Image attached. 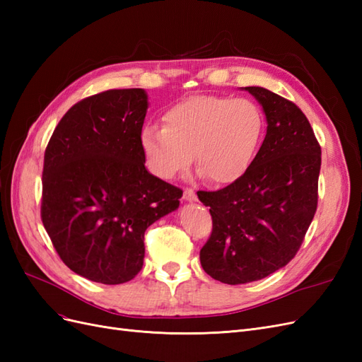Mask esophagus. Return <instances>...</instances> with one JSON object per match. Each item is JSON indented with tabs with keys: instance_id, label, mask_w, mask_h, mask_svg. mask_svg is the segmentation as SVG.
Wrapping results in <instances>:
<instances>
[{
	"instance_id": "1",
	"label": "esophagus",
	"mask_w": 362,
	"mask_h": 362,
	"mask_svg": "<svg viewBox=\"0 0 362 362\" xmlns=\"http://www.w3.org/2000/svg\"><path fill=\"white\" fill-rule=\"evenodd\" d=\"M182 198H184V201H187V202H194L196 199H198V196H196L193 189H185Z\"/></svg>"
}]
</instances>
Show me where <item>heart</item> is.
<instances>
[{"mask_svg":"<svg viewBox=\"0 0 362 362\" xmlns=\"http://www.w3.org/2000/svg\"><path fill=\"white\" fill-rule=\"evenodd\" d=\"M163 124L140 131L146 168L172 180L194 157L199 175L217 185L233 184L249 170L264 131L259 107L231 96L189 98L169 107Z\"/></svg>","mask_w":362,"mask_h":362,"instance_id":"obj_1","label":"heart"}]
</instances>
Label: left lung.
<instances>
[{
  "label": "left lung",
  "mask_w": 362,
  "mask_h": 362,
  "mask_svg": "<svg viewBox=\"0 0 362 362\" xmlns=\"http://www.w3.org/2000/svg\"><path fill=\"white\" fill-rule=\"evenodd\" d=\"M267 120L249 170L217 192H198L213 231L202 269L229 286L266 278L298 254L317 210L322 149L300 108L264 87H243Z\"/></svg>",
  "instance_id": "obj_1"
}]
</instances>
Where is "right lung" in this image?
Segmentation results:
<instances>
[{
    "label": "right lung",
    "mask_w": 362,
    "mask_h": 362,
    "mask_svg": "<svg viewBox=\"0 0 362 362\" xmlns=\"http://www.w3.org/2000/svg\"><path fill=\"white\" fill-rule=\"evenodd\" d=\"M144 89H113L76 103L43 158V226L76 275L116 286L144 266L145 231L177 210L182 190L149 173L140 148Z\"/></svg>",
    "instance_id": "right-lung-1"
}]
</instances>
